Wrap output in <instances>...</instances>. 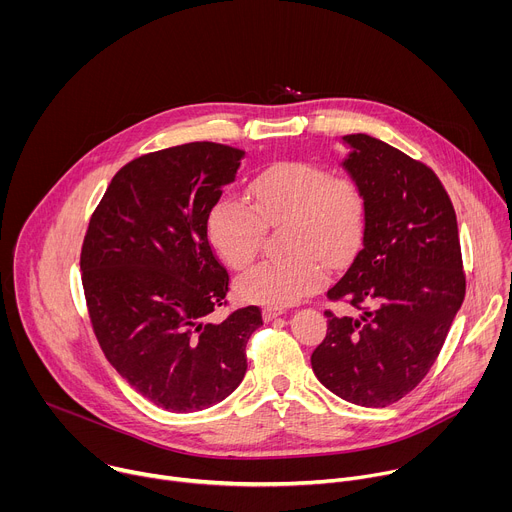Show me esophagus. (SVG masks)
<instances>
[{"label":"esophagus","instance_id":"obj_1","mask_svg":"<svg viewBox=\"0 0 512 512\" xmlns=\"http://www.w3.org/2000/svg\"><path fill=\"white\" fill-rule=\"evenodd\" d=\"M283 314V308H265L263 310V320L265 322H271V320H275L277 316H281Z\"/></svg>","mask_w":512,"mask_h":512}]
</instances>
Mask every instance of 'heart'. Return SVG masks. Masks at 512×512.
Masks as SVG:
<instances>
[{"mask_svg": "<svg viewBox=\"0 0 512 512\" xmlns=\"http://www.w3.org/2000/svg\"><path fill=\"white\" fill-rule=\"evenodd\" d=\"M251 206L237 196L218 198L206 218L212 249L243 269L261 247L263 227L285 223V259L261 261L237 279L245 302L296 304L328 279V263L346 259L360 243L367 218L362 188L350 176H330L306 162H283L249 184Z\"/></svg>", "mask_w": 512, "mask_h": 512, "instance_id": "obj_1", "label": "heart"}]
</instances>
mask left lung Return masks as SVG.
I'll use <instances>...</instances> for the list:
<instances>
[{"label":"left lung","mask_w":512,"mask_h":512,"mask_svg":"<svg viewBox=\"0 0 512 512\" xmlns=\"http://www.w3.org/2000/svg\"><path fill=\"white\" fill-rule=\"evenodd\" d=\"M342 168L367 202L362 245L330 289L358 316L330 310L312 354L318 381L360 407H387L433 367L464 302L456 212L440 178L393 145L344 135Z\"/></svg>","instance_id":"8db88e82"}]
</instances>
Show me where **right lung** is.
Listing matches in <instances>:
<instances>
[{
	"instance_id": "add662e5",
	"label": "right lung",
	"mask_w": 512,
	"mask_h": 512,
	"mask_svg": "<svg viewBox=\"0 0 512 512\" xmlns=\"http://www.w3.org/2000/svg\"><path fill=\"white\" fill-rule=\"evenodd\" d=\"M243 156L212 141L145 154L113 176L85 235L81 271L95 336L115 371L172 413L227 399L263 324L257 306L208 320L225 304L229 273L210 249L206 218Z\"/></svg>"
}]
</instances>
